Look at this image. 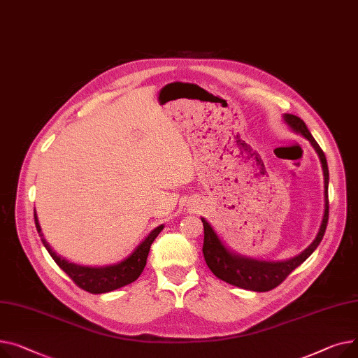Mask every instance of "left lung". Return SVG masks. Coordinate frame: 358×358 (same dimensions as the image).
<instances>
[{"instance_id":"1","label":"left lung","mask_w":358,"mask_h":358,"mask_svg":"<svg viewBox=\"0 0 358 358\" xmlns=\"http://www.w3.org/2000/svg\"><path fill=\"white\" fill-rule=\"evenodd\" d=\"M285 121L290 125V127L301 133L303 137H306L310 144L313 145V149L317 150L321 164H322V171H324V185H325V211H324V218L322 224L320 228V233L317 238L313 240V243L296 257H293L286 262H259L253 259H247L241 257L237 255H233L231 251L225 248V245L221 243L218 236L215 234V231L213 227L209 225L203 218V247H202V253L205 257V262L214 275L237 287H243L247 290H255V292H268L271 289H275L279 286L290 273L295 270L298 266H301L317 248L325 234L327 224H328V215H329V202H328V180H329V172H328V164L325 155L320 144L315 141L312 134L309 133L308 127L305 122L292 114L285 115Z\"/></svg>"}]
</instances>
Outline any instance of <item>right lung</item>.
Wrapping results in <instances>:
<instances>
[{
  "instance_id": "obj_1",
  "label": "right lung",
  "mask_w": 358,
  "mask_h": 358,
  "mask_svg": "<svg viewBox=\"0 0 358 358\" xmlns=\"http://www.w3.org/2000/svg\"><path fill=\"white\" fill-rule=\"evenodd\" d=\"M34 222H36L37 233L41 238V243H43V245L46 247V250L49 251V255L56 262V264L66 273V275L75 282L76 286L90 293H107L137 280L145 266L152 243L156 240V237L163 229V225H159L157 228H155L152 233L145 237V240L133 251V255L118 264L107 266V267H85V266H78L75 263H69L68 260L55 253L53 248L46 243L43 233H41V228L38 225V220L36 215V209H34Z\"/></svg>"
}]
</instances>
